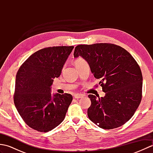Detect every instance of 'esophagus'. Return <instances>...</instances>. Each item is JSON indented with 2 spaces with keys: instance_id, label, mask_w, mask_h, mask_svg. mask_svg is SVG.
Returning a JSON list of instances; mask_svg holds the SVG:
<instances>
[{
  "instance_id": "obj_1",
  "label": "esophagus",
  "mask_w": 153,
  "mask_h": 153,
  "mask_svg": "<svg viewBox=\"0 0 153 153\" xmlns=\"http://www.w3.org/2000/svg\"><path fill=\"white\" fill-rule=\"evenodd\" d=\"M83 97V95H81V94H75L74 95V97L76 99H80V98H82Z\"/></svg>"
}]
</instances>
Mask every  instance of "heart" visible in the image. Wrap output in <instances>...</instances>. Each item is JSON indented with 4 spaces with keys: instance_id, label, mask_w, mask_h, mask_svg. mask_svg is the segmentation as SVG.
Here are the masks:
<instances>
[{
    "instance_id": "obj_1",
    "label": "heart",
    "mask_w": 153,
    "mask_h": 153,
    "mask_svg": "<svg viewBox=\"0 0 153 153\" xmlns=\"http://www.w3.org/2000/svg\"><path fill=\"white\" fill-rule=\"evenodd\" d=\"M82 61H84L82 58H77V59L75 60V62H74V64H75V65L76 64H78V63H80L81 62H82Z\"/></svg>"
}]
</instances>
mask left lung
<instances>
[{
  "label": "left lung",
  "instance_id": "8db88e82",
  "mask_svg": "<svg viewBox=\"0 0 153 153\" xmlns=\"http://www.w3.org/2000/svg\"><path fill=\"white\" fill-rule=\"evenodd\" d=\"M74 56L87 61L105 93L103 97L89 95V119L106 129L124 124L141 100L143 77L137 62L124 48L109 43L77 45Z\"/></svg>",
  "mask_w": 153,
  "mask_h": 153
}]
</instances>
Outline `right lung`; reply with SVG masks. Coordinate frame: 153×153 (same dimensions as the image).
Returning <instances> with one entry per match:
<instances>
[{
  "mask_svg": "<svg viewBox=\"0 0 153 153\" xmlns=\"http://www.w3.org/2000/svg\"><path fill=\"white\" fill-rule=\"evenodd\" d=\"M73 46L45 48L25 60L16 77L14 102L24 121L40 132H48L63 121L72 101L70 94H51Z\"/></svg>",
  "mask_w": 153,
  "mask_h": 153,
  "instance_id": "obj_1",
  "label": "right lung"
}]
</instances>
